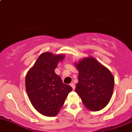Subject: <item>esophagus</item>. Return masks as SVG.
I'll return each instance as SVG.
<instances>
[{
  "instance_id": "1",
  "label": "esophagus",
  "mask_w": 132,
  "mask_h": 132,
  "mask_svg": "<svg viewBox=\"0 0 132 132\" xmlns=\"http://www.w3.org/2000/svg\"><path fill=\"white\" fill-rule=\"evenodd\" d=\"M70 86H71L72 88V89H75V88H76V86H75V85H74V83H71V84H70Z\"/></svg>"
}]
</instances>
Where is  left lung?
Here are the masks:
<instances>
[{"label":"left lung","mask_w":132,"mask_h":132,"mask_svg":"<svg viewBox=\"0 0 132 132\" xmlns=\"http://www.w3.org/2000/svg\"><path fill=\"white\" fill-rule=\"evenodd\" d=\"M75 66L79 71L75 92L88 109L98 111L109 102L114 78L110 70L93 57L84 58Z\"/></svg>","instance_id":"1"}]
</instances>
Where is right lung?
<instances>
[{
    "instance_id": "1",
    "label": "right lung",
    "mask_w": 132,
    "mask_h": 132,
    "mask_svg": "<svg viewBox=\"0 0 132 132\" xmlns=\"http://www.w3.org/2000/svg\"><path fill=\"white\" fill-rule=\"evenodd\" d=\"M64 55L50 52L42 53L25 77V87L33 107L41 114L53 117L58 114L68 94L72 90L55 74L58 62Z\"/></svg>"
}]
</instances>
